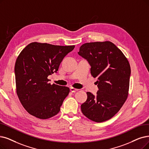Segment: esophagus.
Here are the masks:
<instances>
[{
	"label": "esophagus",
	"mask_w": 149,
	"mask_h": 149,
	"mask_svg": "<svg viewBox=\"0 0 149 149\" xmlns=\"http://www.w3.org/2000/svg\"><path fill=\"white\" fill-rule=\"evenodd\" d=\"M78 91V89L75 88L74 87H70V91L71 92H76V91Z\"/></svg>",
	"instance_id": "1"
}]
</instances>
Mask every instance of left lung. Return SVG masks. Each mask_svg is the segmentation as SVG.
I'll return each mask as SVG.
<instances>
[{
    "mask_svg": "<svg viewBox=\"0 0 149 149\" xmlns=\"http://www.w3.org/2000/svg\"><path fill=\"white\" fill-rule=\"evenodd\" d=\"M78 54L91 65V73L99 90L97 95L87 92L81 111L95 122L108 120L119 111L128 98L130 65L123 52L111 41L83 44Z\"/></svg>",
    "mask_w": 149,
    "mask_h": 149,
    "instance_id": "left-lung-1",
    "label": "left lung"
}]
</instances>
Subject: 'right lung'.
I'll use <instances>...</instances> for the list:
<instances>
[{
	"label": "right lung",
	"mask_w": 149,
	"mask_h": 149,
	"mask_svg": "<svg viewBox=\"0 0 149 149\" xmlns=\"http://www.w3.org/2000/svg\"><path fill=\"white\" fill-rule=\"evenodd\" d=\"M73 46L33 42L20 52L15 65L16 93L30 114L47 119L57 114L70 88L51 84L49 75L58 71L64 57Z\"/></svg>",
	"instance_id": "1"
}]
</instances>
